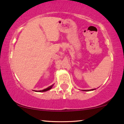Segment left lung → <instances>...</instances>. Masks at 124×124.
Wrapping results in <instances>:
<instances>
[{
  "label": "left lung",
  "mask_w": 124,
  "mask_h": 124,
  "mask_svg": "<svg viewBox=\"0 0 124 124\" xmlns=\"http://www.w3.org/2000/svg\"><path fill=\"white\" fill-rule=\"evenodd\" d=\"M96 90V89H92V90H83L82 91H85V92H89V91H92V90Z\"/></svg>",
  "instance_id": "obj_1"
}]
</instances>
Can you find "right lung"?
Segmentation results:
<instances>
[{
  "mask_svg": "<svg viewBox=\"0 0 124 124\" xmlns=\"http://www.w3.org/2000/svg\"><path fill=\"white\" fill-rule=\"evenodd\" d=\"M54 86V85H51V86H49V87H48L47 88H46V89H44V90H38V91H35V92H46V91H48V90H49L50 89H51L52 88V87Z\"/></svg>",
  "mask_w": 124,
  "mask_h": 124,
  "instance_id": "add662e5",
  "label": "right lung"
}]
</instances>
